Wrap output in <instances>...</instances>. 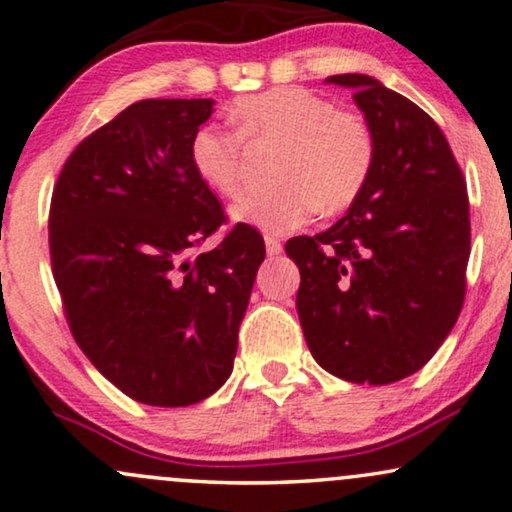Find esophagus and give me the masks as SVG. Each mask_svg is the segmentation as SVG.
I'll list each match as a JSON object with an SVG mask.
<instances>
[{
	"label": "esophagus",
	"instance_id": "esophagus-1",
	"mask_svg": "<svg viewBox=\"0 0 512 512\" xmlns=\"http://www.w3.org/2000/svg\"><path fill=\"white\" fill-rule=\"evenodd\" d=\"M265 251H268V256H277V254H282V242H279L277 237L265 235Z\"/></svg>",
	"mask_w": 512,
	"mask_h": 512
}]
</instances>
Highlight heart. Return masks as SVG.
I'll return each mask as SVG.
<instances>
[{
  "label": "heart",
  "mask_w": 512,
  "mask_h": 512,
  "mask_svg": "<svg viewBox=\"0 0 512 512\" xmlns=\"http://www.w3.org/2000/svg\"><path fill=\"white\" fill-rule=\"evenodd\" d=\"M234 130L200 125L188 144V163L202 184L221 195L242 186L244 142L282 144L277 181L249 191L230 207L235 221L265 233H291L314 212H342L366 188L375 163V139L366 121L300 86H279L242 97L230 109Z\"/></svg>",
  "instance_id": "obj_1"
}]
</instances>
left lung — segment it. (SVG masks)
<instances>
[{
	"instance_id": "1",
	"label": "left lung",
	"mask_w": 512,
	"mask_h": 512,
	"mask_svg": "<svg viewBox=\"0 0 512 512\" xmlns=\"http://www.w3.org/2000/svg\"><path fill=\"white\" fill-rule=\"evenodd\" d=\"M326 81L354 90L375 163L338 223L286 242L300 270L298 317L321 368L391 384L417 373L459 319L471 254L466 179L443 130L408 97L366 74Z\"/></svg>"
}]
</instances>
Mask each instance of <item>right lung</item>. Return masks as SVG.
<instances>
[{"label":"right lung","mask_w":512,"mask_h":512,"mask_svg":"<svg viewBox=\"0 0 512 512\" xmlns=\"http://www.w3.org/2000/svg\"><path fill=\"white\" fill-rule=\"evenodd\" d=\"M214 100H139L72 151L48 214L53 277L90 363L125 396L184 408L233 373L265 242L223 223L188 163Z\"/></svg>","instance_id":"add662e5"}]
</instances>
